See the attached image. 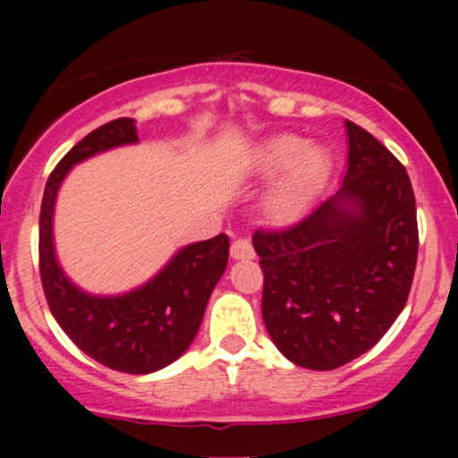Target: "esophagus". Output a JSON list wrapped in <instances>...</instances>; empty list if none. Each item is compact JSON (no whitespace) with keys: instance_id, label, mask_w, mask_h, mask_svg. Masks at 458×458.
I'll list each match as a JSON object with an SVG mask.
<instances>
[{"instance_id":"1","label":"esophagus","mask_w":458,"mask_h":458,"mask_svg":"<svg viewBox=\"0 0 458 458\" xmlns=\"http://www.w3.org/2000/svg\"><path fill=\"white\" fill-rule=\"evenodd\" d=\"M231 259L233 260H252L254 259V248L248 240H235L231 243Z\"/></svg>"}]
</instances>
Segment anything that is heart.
<instances>
[{
    "instance_id": "heart-1",
    "label": "heart",
    "mask_w": 458,
    "mask_h": 458,
    "mask_svg": "<svg viewBox=\"0 0 458 458\" xmlns=\"http://www.w3.org/2000/svg\"><path fill=\"white\" fill-rule=\"evenodd\" d=\"M327 154L318 146H309L304 137L293 133L275 135L256 148L250 171L259 179H275L262 199L267 221L292 223L315 198L327 173Z\"/></svg>"
}]
</instances>
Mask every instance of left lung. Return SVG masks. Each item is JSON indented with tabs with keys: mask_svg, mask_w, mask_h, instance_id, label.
<instances>
[{
	"mask_svg": "<svg viewBox=\"0 0 458 458\" xmlns=\"http://www.w3.org/2000/svg\"><path fill=\"white\" fill-rule=\"evenodd\" d=\"M344 127L340 190L292 227L252 237L268 335L287 360L315 371L359 359L386 335L409 298L419 250L404 166L359 124Z\"/></svg>",
	"mask_w": 458,
	"mask_h": 458,
	"instance_id": "left-lung-1",
	"label": "left lung"
}]
</instances>
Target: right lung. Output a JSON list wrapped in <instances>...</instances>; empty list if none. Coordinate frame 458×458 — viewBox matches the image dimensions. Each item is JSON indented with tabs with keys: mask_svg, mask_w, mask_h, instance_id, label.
<instances>
[{
	"mask_svg": "<svg viewBox=\"0 0 458 458\" xmlns=\"http://www.w3.org/2000/svg\"><path fill=\"white\" fill-rule=\"evenodd\" d=\"M140 141L133 118H116L83 137L49 174L39 215V271L49 310L64 334L99 365L146 375L179 359L196 337L206 304L229 259V237L181 248L152 279L116 296L81 290L62 271L54 246V208L74 165Z\"/></svg>",
	"mask_w": 458,
	"mask_h": 458,
	"instance_id": "obj_1",
	"label": "right lung"
}]
</instances>
